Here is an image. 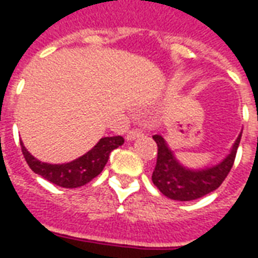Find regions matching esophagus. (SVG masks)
I'll list each match as a JSON object with an SVG mask.
<instances>
[{"instance_id": "obj_1", "label": "esophagus", "mask_w": 258, "mask_h": 258, "mask_svg": "<svg viewBox=\"0 0 258 258\" xmlns=\"http://www.w3.org/2000/svg\"><path fill=\"white\" fill-rule=\"evenodd\" d=\"M142 135V131L138 128L135 130H130L128 133H127V141H134L137 140L138 137H141Z\"/></svg>"}]
</instances>
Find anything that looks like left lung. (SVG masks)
<instances>
[{
  "label": "left lung",
  "instance_id": "1",
  "mask_svg": "<svg viewBox=\"0 0 258 258\" xmlns=\"http://www.w3.org/2000/svg\"><path fill=\"white\" fill-rule=\"evenodd\" d=\"M240 137L242 133L238 135L229 153L221 162L194 168L179 162L164 135H153V140L157 144L156 167L152 174L153 184L168 199L177 202L196 200L211 194L222 184L231 171L240 144Z\"/></svg>",
  "mask_w": 258,
  "mask_h": 258
}]
</instances>
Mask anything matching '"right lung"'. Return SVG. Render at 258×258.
Instances as JSON below:
<instances>
[{"mask_svg": "<svg viewBox=\"0 0 258 258\" xmlns=\"http://www.w3.org/2000/svg\"><path fill=\"white\" fill-rule=\"evenodd\" d=\"M123 144V137H105L98 141V144L83 156L72 162L51 164L36 159L20 141L22 152L29 167L36 174L41 175L42 178L62 188H79L88 184L102 173L110 152Z\"/></svg>", "mask_w": 258, "mask_h": 258, "instance_id": "obj_1", "label": "right lung"}]
</instances>
